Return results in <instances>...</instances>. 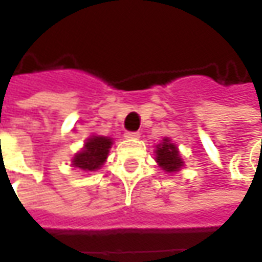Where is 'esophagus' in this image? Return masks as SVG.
<instances>
[{
	"instance_id": "34e87169",
	"label": "esophagus",
	"mask_w": 262,
	"mask_h": 262,
	"mask_svg": "<svg viewBox=\"0 0 262 262\" xmlns=\"http://www.w3.org/2000/svg\"><path fill=\"white\" fill-rule=\"evenodd\" d=\"M139 136H140L139 132H126L125 133L126 139H137Z\"/></svg>"
}]
</instances>
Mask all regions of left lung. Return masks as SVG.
Instances as JSON below:
<instances>
[{
  "label": "left lung",
  "mask_w": 262,
  "mask_h": 262,
  "mask_svg": "<svg viewBox=\"0 0 262 262\" xmlns=\"http://www.w3.org/2000/svg\"><path fill=\"white\" fill-rule=\"evenodd\" d=\"M156 160L160 167L167 172H174L182 167V160L178 153V148L174 143H171L168 139H164V142L157 146L156 150Z\"/></svg>",
  "instance_id": "left-lung-1"
}]
</instances>
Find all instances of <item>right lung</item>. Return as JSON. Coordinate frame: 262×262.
I'll use <instances>...</instances> for the list:
<instances>
[{"instance_id": "add662e5", "label": "right lung", "mask_w": 262, "mask_h": 262, "mask_svg": "<svg viewBox=\"0 0 262 262\" xmlns=\"http://www.w3.org/2000/svg\"><path fill=\"white\" fill-rule=\"evenodd\" d=\"M112 146V139L103 136H92L86 140L82 151L73 160L74 167L84 171H95L105 163L109 148Z\"/></svg>"}]
</instances>
